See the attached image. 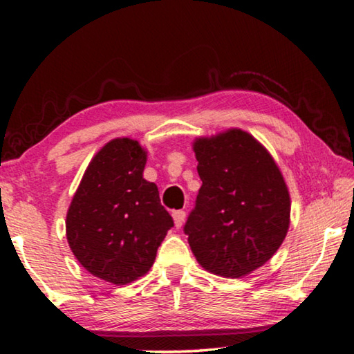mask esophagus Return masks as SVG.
Returning a JSON list of instances; mask_svg holds the SVG:
<instances>
[{
  "label": "esophagus",
  "instance_id": "esophagus-1",
  "mask_svg": "<svg viewBox=\"0 0 354 354\" xmlns=\"http://www.w3.org/2000/svg\"><path fill=\"white\" fill-rule=\"evenodd\" d=\"M172 217H174V224L178 229V227H182L183 221H185V211L178 209V211H172Z\"/></svg>",
  "mask_w": 354,
  "mask_h": 354
}]
</instances>
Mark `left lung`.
<instances>
[{
    "instance_id": "left-lung-1",
    "label": "left lung",
    "mask_w": 354,
    "mask_h": 354,
    "mask_svg": "<svg viewBox=\"0 0 354 354\" xmlns=\"http://www.w3.org/2000/svg\"><path fill=\"white\" fill-rule=\"evenodd\" d=\"M203 185L183 225L198 263L241 277L272 258L287 235L290 195L277 164L243 130L195 145Z\"/></svg>"
}]
</instances>
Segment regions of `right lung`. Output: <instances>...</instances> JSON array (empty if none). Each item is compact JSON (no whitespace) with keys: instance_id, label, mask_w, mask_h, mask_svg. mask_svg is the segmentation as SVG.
Returning a JSON list of instances; mask_svg holds the SVG:
<instances>
[{"instance_id":"right-lung-1","label":"right lung","mask_w":354,"mask_h":354,"mask_svg":"<svg viewBox=\"0 0 354 354\" xmlns=\"http://www.w3.org/2000/svg\"><path fill=\"white\" fill-rule=\"evenodd\" d=\"M145 164L138 142H109L91 159L67 211L72 253L90 274L115 285L147 274L174 227L158 187L143 178Z\"/></svg>"}]
</instances>
